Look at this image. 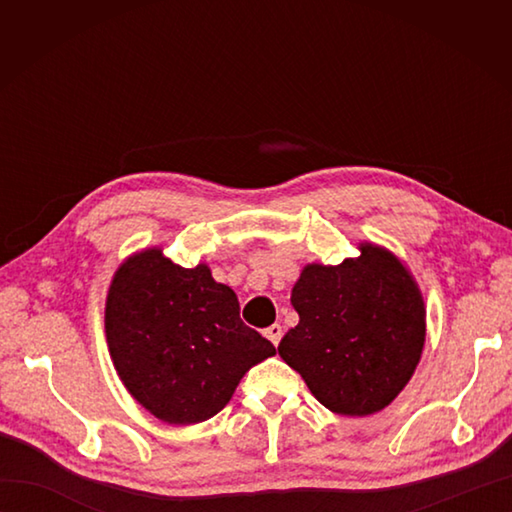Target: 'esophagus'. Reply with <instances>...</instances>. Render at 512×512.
Masks as SVG:
<instances>
[{
  "label": "esophagus",
  "mask_w": 512,
  "mask_h": 512,
  "mask_svg": "<svg viewBox=\"0 0 512 512\" xmlns=\"http://www.w3.org/2000/svg\"><path fill=\"white\" fill-rule=\"evenodd\" d=\"M266 339L273 343V345H279V341H281V334H284V330H281V325L279 323H273L270 325V328H266Z\"/></svg>",
  "instance_id": "1"
}]
</instances>
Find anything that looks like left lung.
Here are the masks:
<instances>
[{
	"label": "left lung",
	"mask_w": 512,
	"mask_h": 512,
	"mask_svg": "<svg viewBox=\"0 0 512 512\" xmlns=\"http://www.w3.org/2000/svg\"><path fill=\"white\" fill-rule=\"evenodd\" d=\"M341 264H306L290 303L299 323L279 356L339 416L363 418L394 402L420 363L427 310L409 268L374 242Z\"/></svg>",
	"instance_id": "8db88e82"
}]
</instances>
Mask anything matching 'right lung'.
Masks as SVG:
<instances>
[{
	"mask_svg": "<svg viewBox=\"0 0 512 512\" xmlns=\"http://www.w3.org/2000/svg\"><path fill=\"white\" fill-rule=\"evenodd\" d=\"M105 339L118 378L151 416L198 424L233 398L275 345L239 319L235 292L211 268H182L160 246L116 268L105 299Z\"/></svg>",
	"mask_w": 512,
	"mask_h": 512,
	"instance_id": "1",
	"label": "right lung"
}]
</instances>
